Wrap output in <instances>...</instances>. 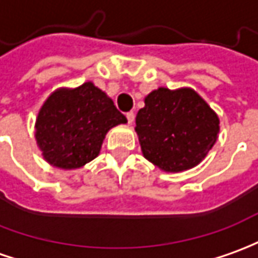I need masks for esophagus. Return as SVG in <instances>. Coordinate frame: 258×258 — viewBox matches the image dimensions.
Wrapping results in <instances>:
<instances>
[{
  "instance_id": "esophagus-1",
  "label": "esophagus",
  "mask_w": 258,
  "mask_h": 258,
  "mask_svg": "<svg viewBox=\"0 0 258 258\" xmlns=\"http://www.w3.org/2000/svg\"><path fill=\"white\" fill-rule=\"evenodd\" d=\"M125 117H127V120H128V124H133V122H134V117H136V114H134L133 111H128V113L125 114Z\"/></svg>"
}]
</instances>
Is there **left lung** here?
<instances>
[{
  "label": "left lung",
  "mask_w": 258,
  "mask_h": 258,
  "mask_svg": "<svg viewBox=\"0 0 258 258\" xmlns=\"http://www.w3.org/2000/svg\"><path fill=\"white\" fill-rule=\"evenodd\" d=\"M136 117V133L145 158L165 172L201 164L215 145L219 117L189 87L152 90Z\"/></svg>",
  "instance_id": "8db88e82"
}]
</instances>
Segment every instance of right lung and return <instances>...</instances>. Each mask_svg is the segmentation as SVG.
<instances>
[{
	"label": "right lung",
	"mask_w": 258,
	"mask_h": 258,
	"mask_svg": "<svg viewBox=\"0 0 258 258\" xmlns=\"http://www.w3.org/2000/svg\"><path fill=\"white\" fill-rule=\"evenodd\" d=\"M125 122L113 100L86 82L75 89L60 87L45 100L35 121V138L48 164L76 169L99 155L108 130Z\"/></svg>",
	"instance_id": "obj_1"
}]
</instances>
